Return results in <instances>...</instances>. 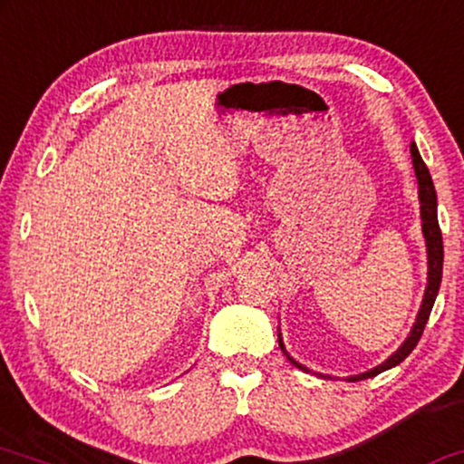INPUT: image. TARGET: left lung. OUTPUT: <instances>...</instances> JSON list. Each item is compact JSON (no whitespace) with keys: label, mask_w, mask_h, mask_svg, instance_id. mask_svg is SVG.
<instances>
[{"label":"left lung","mask_w":464,"mask_h":464,"mask_svg":"<svg viewBox=\"0 0 464 464\" xmlns=\"http://www.w3.org/2000/svg\"><path fill=\"white\" fill-rule=\"evenodd\" d=\"M411 160H413V169H415V178H418L421 233H424L426 255H428V283H426V291H424V300H421L420 313H418V316H415V324L411 327V332H409V336L404 338V343L401 344V347H398L394 353L388 357V360L381 362L379 366H374L366 372L353 374V377H349L347 381H362V379L377 377L379 372L390 371V368L398 366V363H401L404 357L411 353V351L415 349V344L420 343L421 332H424L428 316H430V310H432V306H435L439 286H441L443 237H441V228H439V218H437V192H435V184H432L430 173H428V167L424 164V160H421L418 145H415V143H411ZM278 344H280V351H283V353L286 355V360H289L293 366H297L304 372H310L308 368L304 366V363L293 360V357L289 355V351L285 349V343H283V338H280V334H278ZM316 374H319V377H324V379H332L330 374H321V372H316Z\"/></svg>","instance_id":"1"}]
</instances>
